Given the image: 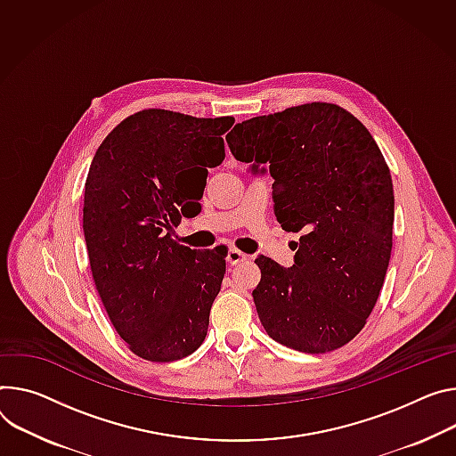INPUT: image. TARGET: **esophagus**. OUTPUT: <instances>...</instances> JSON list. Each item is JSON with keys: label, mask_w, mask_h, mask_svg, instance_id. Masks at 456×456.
<instances>
[{"label": "esophagus", "mask_w": 456, "mask_h": 456, "mask_svg": "<svg viewBox=\"0 0 456 456\" xmlns=\"http://www.w3.org/2000/svg\"><path fill=\"white\" fill-rule=\"evenodd\" d=\"M247 258H249V256H247L245 253H241L240 249H236V247H231L229 253H227V262H229L231 265H236V264H240V262H245Z\"/></svg>", "instance_id": "obj_1"}]
</instances>
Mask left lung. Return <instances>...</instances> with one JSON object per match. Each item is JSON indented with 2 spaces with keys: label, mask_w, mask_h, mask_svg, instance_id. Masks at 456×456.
Masks as SVG:
<instances>
[{
  "label": "left lung",
  "mask_w": 456,
  "mask_h": 456,
  "mask_svg": "<svg viewBox=\"0 0 456 456\" xmlns=\"http://www.w3.org/2000/svg\"><path fill=\"white\" fill-rule=\"evenodd\" d=\"M227 143L236 159L269 165L274 215L300 232L293 267L256 258L253 298L267 335L311 354L349 344L391 260L393 180L377 142L346 109L313 102L245 119Z\"/></svg>",
  "instance_id": "obj_1"
}]
</instances>
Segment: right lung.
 <instances>
[{"label":"right lung","mask_w":456,"mask_h":456,"mask_svg":"<svg viewBox=\"0 0 456 456\" xmlns=\"http://www.w3.org/2000/svg\"><path fill=\"white\" fill-rule=\"evenodd\" d=\"M232 123L145 109L118 123L91 163L84 232L93 278L116 333L143 360L175 362L205 340L227 253L191 249L173 229L198 205L183 178L207 182Z\"/></svg>","instance_id":"obj_1"}]
</instances>
